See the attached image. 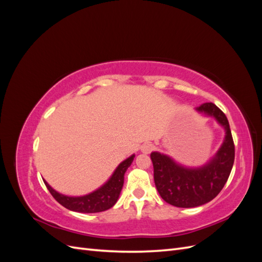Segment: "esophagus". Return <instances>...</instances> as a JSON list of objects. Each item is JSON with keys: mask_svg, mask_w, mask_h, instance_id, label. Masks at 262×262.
<instances>
[{"mask_svg": "<svg viewBox=\"0 0 262 262\" xmlns=\"http://www.w3.org/2000/svg\"><path fill=\"white\" fill-rule=\"evenodd\" d=\"M153 149H154V144H152V143H144L143 145L141 146V150L145 154L150 153Z\"/></svg>", "mask_w": 262, "mask_h": 262, "instance_id": "1", "label": "esophagus"}]
</instances>
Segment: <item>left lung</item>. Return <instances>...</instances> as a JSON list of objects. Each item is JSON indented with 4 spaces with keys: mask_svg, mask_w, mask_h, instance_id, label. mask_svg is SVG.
<instances>
[{
    "mask_svg": "<svg viewBox=\"0 0 262 262\" xmlns=\"http://www.w3.org/2000/svg\"><path fill=\"white\" fill-rule=\"evenodd\" d=\"M196 110L215 118L225 129L223 144L209 163L199 168H187L167 155L150 153L157 191L164 201L177 208H194L213 200L226 184L235 160V145L225 114L212 102H205Z\"/></svg>",
    "mask_w": 262,
    "mask_h": 262,
    "instance_id": "1",
    "label": "left lung"
}]
</instances>
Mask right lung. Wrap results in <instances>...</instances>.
Segmentation results:
<instances>
[{
  "instance_id": "1",
  "label": "right lung",
  "mask_w": 262,
  "mask_h": 262,
  "mask_svg": "<svg viewBox=\"0 0 262 262\" xmlns=\"http://www.w3.org/2000/svg\"><path fill=\"white\" fill-rule=\"evenodd\" d=\"M134 156L131 155L126 158L120 165L118 166L114 171L113 176L106 182L104 186H101L96 191L89 193L82 196H68L61 194L52 189L48 182L43 180L46 187L48 188L52 196L63 207L75 212L81 213H97L106 211L113 208L117 202L119 195H120L121 189L123 187L124 173L132 164Z\"/></svg>"
}]
</instances>
